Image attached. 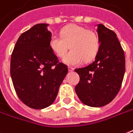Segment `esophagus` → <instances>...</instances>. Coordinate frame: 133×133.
<instances>
[{"instance_id":"34e87169","label":"esophagus","mask_w":133,"mask_h":133,"mask_svg":"<svg viewBox=\"0 0 133 133\" xmlns=\"http://www.w3.org/2000/svg\"><path fill=\"white\" fill-rule=\"evenodd\" d=\"M73 70H74V68H72V67H70V66L68 67V70H69L70 72H71V71H73Z\"/></svg>"}]
</instances>
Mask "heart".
Returning a JSON list of instances; mask_svg holds the SVG:
<instances>
[{"label":"heart","instance_id":"1","mask_svg":"<svg viewBox=\"0 0 133 133\" xmlns=\"http://www.w3.org/2000/svg\"><path fill=\"white\" fill-rule=\"evenodd\" d=\"M60 37L53 35L49 41L52 51L63 57L70 47L71 50L63 58L68 65H78L94 60L100 49V39L95 31L76 24L68 25L60 31Z\"/></svg>","mask_w":133,"mask_h":133}]
</instances>
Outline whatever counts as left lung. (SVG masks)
<instances>
[{"label":"left lung","mask_w":133,"mask_h":133,"mask_svg":"<svg viewBox=\"0 0 133 133\" xmlns=\"http://www.w3.org/2000/svg\"><path fill=\"white\" fill-rule=\"evenodd\" d=\"M100 49L95 60L89 65L75 69L80 81L75 90L87 106L100 107L115 99L122 86L125 72L124 50L114 31L98 25Z\"/></svg>","instance_id":"1"}]
</instances>
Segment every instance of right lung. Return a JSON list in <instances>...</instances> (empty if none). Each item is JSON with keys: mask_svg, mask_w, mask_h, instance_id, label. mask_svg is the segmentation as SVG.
I'll use <instances>...</instances> for the list:
<instances>
[{"mask_svg": "<svg viewBox=\"0 0 133 133\" xmlns=\"http://www.w3.org/2000/svg\"><path fill=\"white\" fill-rule=\"evenodd\" d=\"M47 26V24H38L22 33L11 58L16 93L24 104L35 109L53 103L68 71L49 46L52 34Z\"/></svg>", "mask_w": 133, "mask_h": 133, "instance_id": "1", "label": "right lung"}]
</instances>
